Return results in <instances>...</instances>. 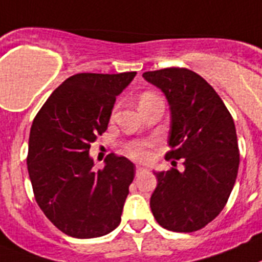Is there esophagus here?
Masks as SVG:
<instances>
[{"mask_svg": "<svg viewBox=\"0 0 262 262\" xmlns=\"http://www.w3.org/2000/svg\"><path fill=\"white\" fill-rule=\"evenodd\" d=\"M146 171V168L142 167V166H136V175L142 174V172Z\"/></svg>", "mask_w": 262, "mask_h": 262, "instance_id": "obj_1", "label": "esophagus"}]
</instances>
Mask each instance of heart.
<instances>
[{"label": "heart", "instance_id": "1", "mask_svg": "<svg viewBox=\"0 0 262 262\" xmlns=\"http://www.w3.org/2000/svg\"><path fill=\"white\" fill-rule=\"evenodd\" d=\"M151 96H154V95L144 94L140 100H144V99ZM127 152H128V155H131L133 158H135V159H140V161H143V159H146V158L148 157L147 144L143 143V142H136V143L128 144V146H127Z\"/></svg>", "mask_w": 262, "mask_h": 262}]
</instances>
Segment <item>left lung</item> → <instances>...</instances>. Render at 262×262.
<instances>
[{"label": "left lung", "mask_w": 262, "mask_h": 262, "mask_svg": "<svg viewBox=\"0 0 262 262\" xmlns=\"http://www.w3.org/2000/svg\"><path fill=\"white\" fill-rule=\"evenodd\" d=\"M143 77L170 105L166 159H183L185 166L183 171H154L158 185L151 211L162 228L195 232L221 213L235 183L239 152L234 122L214 88L190 69L165 68Z\"/></svg>", "instance_id": "obj_1"}]
</instances>
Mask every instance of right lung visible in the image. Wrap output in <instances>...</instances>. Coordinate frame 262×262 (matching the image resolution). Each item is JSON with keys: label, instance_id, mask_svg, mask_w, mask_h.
Returning a JSON list of instances; mask_svg holds the SVG:
<instances>
[{"label": "right lung", "instance_id": "right-lung-1", "mask_svg": "<svg viewBox=\"0 0 262 262\" xmlns=\"http://www.w3.org/2000/svg\"><path fill=\"white\" fill-rule=\"evenodd\" d=\"M136 72L77 73L60 84L30 128L28 172L34 198L67 235L95 238L120 224L135 166L110 154L95 170L91 143L104 133L116 96Z\"/></svg>", "mask_w": 262, "mask_h": 262}]
</instances>
